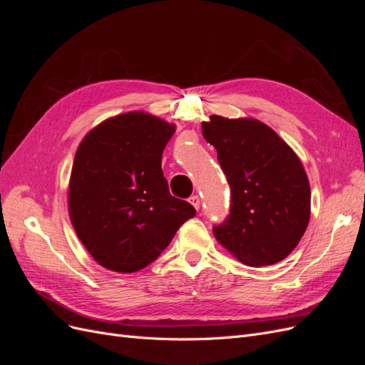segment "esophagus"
Segmentation results:
<instances>
[{"mask_svg":"<svg viewBox=\"0 0 365 365\" xmlns=\"http://www.w3.org/2000/svg\"><path fill=\"white\" fill-rule=\"evenodd\" d=\"M189 202H190L196 210H200V207H201V200H200V196H197V195L190 196V197H189Z\"/></svg>","mask_w":365,"mask_h":365,"instance_id":"esophagus-1","label":"esophagus"}]
</instances>
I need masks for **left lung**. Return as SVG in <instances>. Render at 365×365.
<instances>
[{"label":"left lung","mask_w":365,"mask_h":365,"mask_svg":"<svg viewBox=\"0 0 365 365\" xmlns=\"http://www.w3.org/2000/svg\"><path fill=\"white\" fill-rule=\"evenodd\" d=\"M202 135L217 150L231 189L230 215L213 227L215 237L250 267L283 260L311 216V187L300 160L259 120L212 115Z\"/></svg>","instance_id":"left-lung-1"}]
</instances>
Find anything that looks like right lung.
Segmentation results:
<instances>
[{"label": "right lung", "mask_w": 365, "mask_h": 365, "mask_svg": "<svg viewBox=\"0 0 365 365\" xmlns=\"http://www.w3.org/2000/svg\"><path fill=\"white\" fill-rule=\"evenodd\" d=\"M175 126L126 113L94 128L77 148L68 210L77 236L97 263L135 272L155 260L178 228L196 215L170 195L163 150Z\"/></svg>", "instance_id": "obj_1"}]
</instances>
